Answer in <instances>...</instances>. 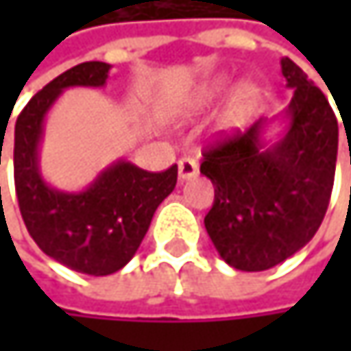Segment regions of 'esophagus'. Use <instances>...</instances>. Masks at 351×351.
<instances>
[{
	"mask_svg": "<svg viewBox=\"0 0 351 351\" xmlns=\"http://www.w3.org/2000/svg\"><path fill=\"white\" fill-rule=\"evenodd\" d=\"M199 175V165L193 158H180L178 160V178L180 180H191Z\"/></svg>",
	"mask_w": 351,
	"mask_h": 351,
	"instance_id": "obj_1",
	"label": "esophagus"
}]
</instances>
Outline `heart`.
<instances>
[{"instance_id": "obj_1", "label": "heart", "mask_w": 351, "mask_h": 351, "mask_svg": "<svg viewBox=\"0 0 351 351\" xmlns=\"http://www.w3.org/2000/svg\"><path fill=\"white\" fill-rule=\"evenodd\" d=\"M230 85H232V77L226 73H219V75L199 81L182 97V101L176 107V113L180 117L189 119V117H195V115L211 109L230 91ZM260 107H262V89L252 81H242L230 91L226 104L219 111L217 125L223 132L242 130L247 123H252V119L258 115Z\"/></svg>"}]
</instances>
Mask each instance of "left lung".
Listing matches in <instances>:
<instances>
[{"mask_svg": "<svg viewBox=\"0 0 351 351\" xmlns=\"http://www.w3.org/2000/svg\"><path fill=\"white\" fill-rule=\"evenodd\" d=\"M280 66L293 89L287 109L209 148L201 165V175L215 186L205 230L217 254L244 272L268 270L309 244L333 189L335 113L291 58ZM280 119L285 130L268 141L267 130Z\"/></svg>", "mask_w": 351, "mask_h": 351, "instance_id": "8db88e82", "label": "left lung"}]
</instances>
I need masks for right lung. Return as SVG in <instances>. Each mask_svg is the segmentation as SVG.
I'll return each instance as SVG.
<instances>
[{
    "mask_svg": "<svg viewBox=\"0 0 351 351\" xmlns=\"http://www.w3.org/2000/svg\"><path fill=\"white\" fill-rule=\"evenodd\" d=\"M109 71L111 64L99 60L64 71L28 101L14 134L16 195L32 240L52 260L91 276L113 274L134 258L178 175L176 165L148 173L119 158L81 191L54 189L42 176L40 144L48 111L64 89L106 87Z\"/></svg>",
    "mask_w": 351,
    "mask_h": 351,
    "instance_id": "1",
    "label": "right lung"
}]
</instances>
